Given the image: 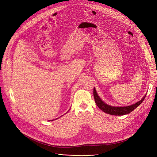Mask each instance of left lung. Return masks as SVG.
I'll list each match as a JSON object with an SVG mask.
<instances>
[{"mask_svg": "<svg viewBox=\"0 0 157 157\" xmlns=\"http://www.w3.org/2000/svg\"><path fill=\"white\" fill-rule=\"evenodd\" d=\"M93 95H94L95 102L98 106V107L100 109H101L102 111H104V113L114 115V116H123V115H125L130 113L132 111H133L134 109H136L144 101L146 96V95H145V96L140 101L131 105H128L126 107H114V106H110L104 103L98 96L96 91L95 88H94V90H93Z\"/></svg>", "mask_w": 157, "mask_h": 157, "instance_id": "left-lung-1", "label": "left lung"}]
</instances>
